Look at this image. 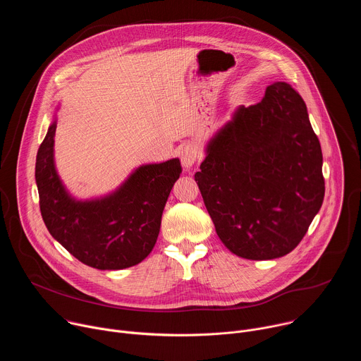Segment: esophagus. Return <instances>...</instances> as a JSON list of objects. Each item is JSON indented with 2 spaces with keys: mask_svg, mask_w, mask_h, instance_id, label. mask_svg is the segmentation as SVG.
I'll return each mask as SVG.
<instances>
[{
  "mask_svg": "<svg viewBox=\"0 0 361 361\" xmlns=\"http://www.w3.org/2000/svg\"><path fill=\"white\" fill-rule=\"evenodd\" d=\"M200 157V151H198V148H195L194 145H185L181 151H180V160H181V164H183V167L184 169H191L194 164H195V161H197V159Z\"/></svg>",
  "mask_w": 361,
  "mask_h": 361,
  "instance_id": "esophagus-1",
  "label": "esophagus"
}]
</instances>
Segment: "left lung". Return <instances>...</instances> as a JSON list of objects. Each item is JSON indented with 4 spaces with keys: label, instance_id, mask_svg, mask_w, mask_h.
<instances>
[{
    "label": "left lung",
    "instance_id": "1",
    "mask_svg": "<svg viewBox=\"0 0 361 361\" xmlns=\"http://www.w3.org/2000/svg\"><path fill=\"white\" fill-rule=\"evenodd\" d=\"M205 151L194 178L223 244L247 260L293 251L324 198L322 147L301 95L273 82L259 104L235 110Z\"/></svg>",
    "mask_w": 361,
    "mask_h": 361
}]
</instances>
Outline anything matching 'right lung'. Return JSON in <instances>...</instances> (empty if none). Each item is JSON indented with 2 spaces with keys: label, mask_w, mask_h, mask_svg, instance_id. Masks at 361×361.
Here are the masks:
<instances>
[{
  "label": "right lung",
  "mask_w": 361,
  "mask_h": 361,
  "mask_svg": "<svg viewBox=\"0 0 361 361\" xmlns=\"http://www.w3.org/2000/svg\"><path fill=\"white\" fill-rule=\"evenodd\" d=\"M56 128L54 121L35 163L39 210L49 234L77 260L98 270L141 263L157 241L167 198L181 174L180 160L142 166L116 192L77 201L56 171Z\"/></svg>",
  "instance_id": "add662e5"
}]
</instances>
